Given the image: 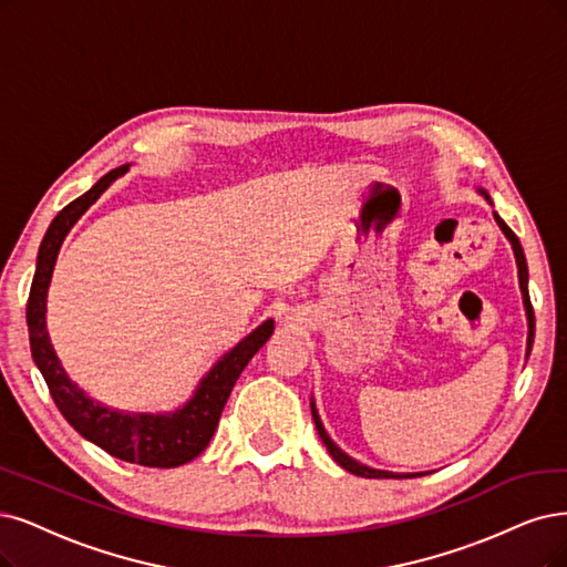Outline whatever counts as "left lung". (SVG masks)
<instances>
[{"instance_id": "left-lung-1", "label": "left lung", "mask_w": 567, "mask_h": 567, "mask_svg": "<svg viewBox=\"0 0 567 567\" xmlns=\"http://www.w3.org/2000/svg\"><path fill=\"white\" fill-rule=\"evenodd\" d=\"M478 192L484 194V198L491 203V196L484 192V188H478ZM493 217H495L497 226L502 228V234H505V236H507V240L512 243L514 257H516V266H518V285H520V295H523V306H526V316H528V352H526V358H528L530 350H533V339H535V312H533V303H530V295H528V264H526V255H523V247H520V243H518V238H516L514 230H512L505 221L499 219V215H497V213H493ZM310 411H312V421H316L318 434H320V439L324 442V446H327L329 455H331L333 460H337V463H339L346 472H350V474H354V476H364V478H413V476H423V474H425V472H415V474H396V472L373 470V467H367V465L358 463V460H352L348 453H343L337 444L331 442V436L327 434V430H324V425H322V421H320V415H318L316 402H310Z\"/></svg>"}]
</instances>
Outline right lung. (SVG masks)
<instances>
[{
	"label": "right lung",
	"mask_w": 567,
	"mask_h": 567,
	"mask_svg": "<svg viewBox=\"0 0 567 567\" xmlns=\"http://www.w3.org/2000/svg\"><path fill=\"white\" fill-rule=\"evenodd\" d=\"M125 171H128V165H121L116 171L100 177L86 194L72 200L68 207H62L58 217L51 221L44 240L39 245L37 270L28 299L30 350L37 369L44 375L58 411L65 415V421L83 439H89V442H93L102 451H107L110 455L125 460V463H135L142 467H179L207 449L238 375L259 352V348L270 339L272 320H266L236 348H230L203 375L192 400L173 413L154 415L112 411L93 402L91 396H86V392L79 390L76 383L68 379L47 331V295L55 259L70 228Z\"/></svg>",
	"instance_id": "obj_1"
}]
</instances>
